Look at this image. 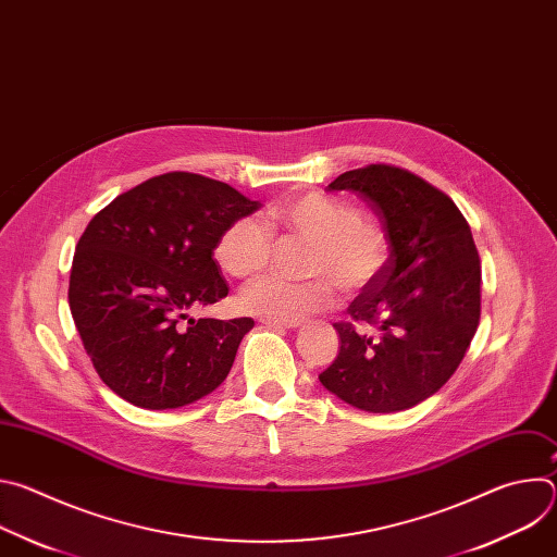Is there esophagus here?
<instances>
[{"label": "esophagus", "mask_w": 557, "mask_h": 557, "mask_svg": "<svg viewBox=\"0 0 557 557\" xmlns=\"http://www.w3.org/2000/svg\"><path fill=\"white\" fill-rule=\"evenodd\" d=\"M262 324H267L269 329H297V326H299V320H297V322H277V320H262Z\"/></svg>", "instance_id": "1"}]
</instances>
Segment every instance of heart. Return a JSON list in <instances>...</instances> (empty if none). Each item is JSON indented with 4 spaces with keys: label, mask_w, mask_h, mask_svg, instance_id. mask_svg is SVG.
<instances>
[{
    "label": "heart",
    "mask_w": 557,
    "mask_h": 557,
    "mask_svg": "<svg viewBox=\"0 0 557 557\" xmlns=\"http://www.w3.org/2000/svg\"><path fill=\"white\" fill-rule=\"evenodd\" d=\"M271 224L286 233L312 240L306 273L317 275L293 282L267 275L240 293V306L264 320L297 322L335 301V286L357 295L372 286L387 269L392 243L387 231L361 218V211L326 194H301L271 209ZM275 233L256 215L231 220L215 240L220 269L237 280L262 273L273 258Z\"/></svg>",
    "instance_id": "heart-1"
}]
</instances>
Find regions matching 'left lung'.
<instances>
[{
    "label": "left lung",
    "mask_w": 557,
    "mask_h": 557,
    "mask_svg": "<svg viewBox=\"0 0 557 557\" xmlns=\"http://www.w3.org/2000/svg\"><path fill=\"white\" fill-rule=\"evenodd\" d=\"M342 189L372 205L392 258L335 324L342 346L320 381L359 410L401 412L447 383L479 329V251L454 200L408 170H350L329 185Z\"/></svg>",
    "instance_id": "1"
}]
</instances>
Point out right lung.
<instances>
[{"instance_id": "right-lung-1", "label": "right lung", "mask_w": 557, "mask_h": 557, "mask_svg": "<svg viewBox=\"0 0 557 557\" xmlns=\"http://www.w3.org/2000/svg\"><path fill=\"white\" fill-rule=\"evenodd\" d=\"M258 207L226 183L168 172L90 220L72 258L67 301L95 370L121 399L170 410L226 379L253 320H194L189 310L228 295L215 240Z\"/></svg>"}]
</instances>
